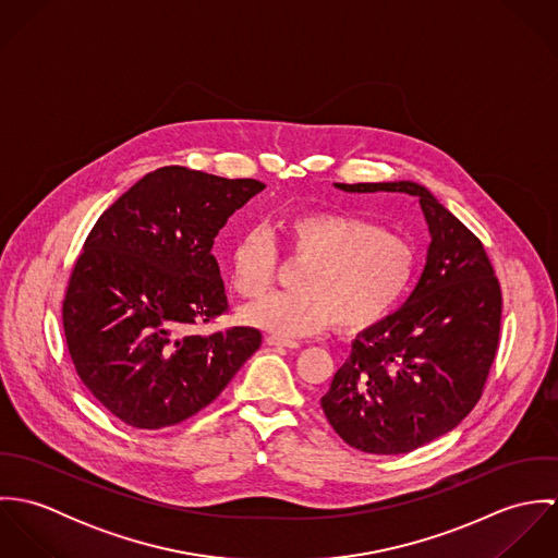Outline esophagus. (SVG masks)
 <instances>
[{
	"mask_svg": "<svg viewBox=\"0 0 558 558\" xmlns=\"http://www.w3.org/2000/svg\"><path fill=\"white\" fill-rule=\"evenodd\" d=\"M266 343L275 345V348H290V350L299 348V341H292V339H286V337H279V335H268Z\"/></svg>",
	"mask_w": 558,
	"mask_h": 558,
	"instance_id": "esophagus-1",
	"label": "esophagus"
}]
</instances>
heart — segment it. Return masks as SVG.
<instances>
[{"instance_id":"heart-1","label":"heart","mask_w":558,"mask_h":558,"mask_svg":"<svg viewBox=\"0 0 558 558\" xmlns=\"http://www.w3.org/2000/svg\"><path fill=\"white\" fill-rule=\"evenodd\" d=\"M281 230L292 255L307 262L294 292L266 296L240 312L255 328L305 337L335 322L339 330L361 332L387 318L414 281V244L363 217L312 210L286 219ZM275 272L277 251L264 230H248L234 242L230 279L240 296H264Z\"/></svg>"}]
</instances>
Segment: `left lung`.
<instances>
[{"label":"left lung","mask_w":558,"mask_h":558,"mask_svg":"<svg viewBox=\"0 0 558 558\" xmlns=\"http://www.w3.org/2000/svg\"><path fill=\"white\" fill-rule=\"evenodd\" d=\"M345 193L418 197L429 246L412 294L363 330L319 399L332 429L376 456L414 451L451 432L477 403L498 348L500 286L481 240L423 184H339Z\"/></svg>","instance_id":"1"}]
</instances>
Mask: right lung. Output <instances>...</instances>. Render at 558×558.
I'll use <instances>...</instances> for the list:
<instances>
[{"mask_svg": "<svg viewBox=\"0 0 558 558\" xmlns=\"http://www.w3.org/2000/svg\"><path fill=\"white\" fill-rule=\"evenodd\" d=\"M266 184L180 165L135 182L96 221L64 299V335L81 383L137 429L175 425L221 396L262 332L195 335L228 310L213 244Z\"/></svg>", "mask_w": 558, "mask_h": 558, "instance_id": "obj_1", "label": "right lung"}]
</instances>
